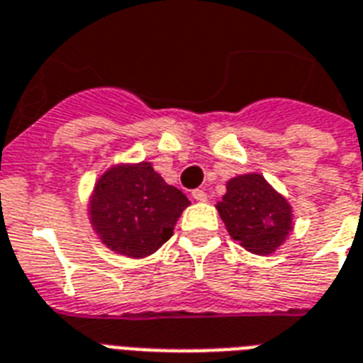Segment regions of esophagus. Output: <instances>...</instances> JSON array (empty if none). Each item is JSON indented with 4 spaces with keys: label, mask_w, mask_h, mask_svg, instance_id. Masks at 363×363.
I'll list each match as a JSON object with an SVG mask.
<instances>
[{
    "label": "esophagus",
    "mask_w": 363,
    "mask_h": 363,
    "mask_svg": "<svg viewBox=\"0 0 363 363\" xmlns=\"http://www.w3.org/2000/svg\"><path fill=\"white\" fill-rule=\"evenodd\" d=\"M191 196H193V199H195V201H199V202H204L208 199V195L204 193V189H195L193 193H191Z\"/></svg>",
    "instance_id": "obj_1"
}]
</instances>
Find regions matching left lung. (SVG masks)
<instances>
[{
	"label": "left lung",
	"mask_w": 363,
	"mask_h": 363,
	"mask_svg": "<svg viewBox=\"0 0 363 363\" xmlns=\"http://www.w3.org/2000/svg\"><path fill=\"white\" fill-rule=\"evenodd\" d=\"M216 204L233 240L255 255L277 252L294 229V210L261 174H240L227 182Z\"/></svg>",
	"instance_id": "obj_1"
}]
</instances>
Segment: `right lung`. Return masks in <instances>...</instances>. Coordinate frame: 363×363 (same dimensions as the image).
<instances>
[{
	"label": "right lung",
	"mask_w": 363,
	"mask_h": 363,
	"mask_svg": "<svg viewBox=\"0 0 363 363\" xmlns=\"http://www.w3.org/2000/svg\"><path fill=\"white\" fill-rule=\"evenodd\" d=\"M189 199L155 172L151 162H117L92 187L89 220L111 252L126 257L155 254L174 235Z\"/></svg>",
	"instance_id": "1"
}]
</instances>
